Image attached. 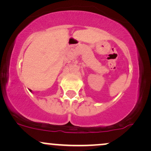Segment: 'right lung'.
<instances>
[{"label": "right lung", "instance_id": "right-lung-1", "mask_svg": "<svg viewBox=\"0 0 151 151\" xmlns=\"http://www.w3.org/2000/svg\"><path fill=\"white\" fill-rule=\"evenodd\" d=\"M30 91H31V92H32V90H30Z\"/></svg>", "mask_w": 151, "mask_h": 151}]
</instances>
